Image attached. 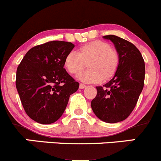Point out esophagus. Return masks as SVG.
I'll list each match as a JSON object with an SVG mask.
<instances>
[{
    "mask_svg": "<svg viewBox=\"0 0 161 161\" xmlns=\"http://www.w3.org/2000/svg\"><path fill=\"white\" fill-rule=\"evenodd\" d=\"M86 87V85L83 83H80L79 84V89H84Z\"/></svg>",
    "mask_w": 161,
    "mask_h": 161,
    "instance_id": "1",
    "label": "esophagus"
}]
</instances>
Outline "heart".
Masks as SVG:
<instances>
[{"instance_id": "heart-1", "label": "heart", "mask_w": 161, "mask_h": 161, "mask_svg": "<svg viewBox=\"0 0 161 161\" xmlns=\"http://www.w3.org/2000/svg\"><path fill=\"white\" fill-rule=\"evenodd\" d=\"M77 53L69 52L64 59V65L71 75H78L87 64L89 70L78 75L86 82H100L113 78L119 66V54L115 48L101 40H95L80 46Z\"/></svg>"}]
</instances>
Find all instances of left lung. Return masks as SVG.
Segmentation results:
<instances>
[{
  "label": "left lung",
  "instance_id": "8db88e82",
  "mask_svg": "<svg viewBox=\"0 0 161 161\" xmlns=\"http://www.w3.org/2000/svg\"><path fill=\"white\" fill-rule=\"evenodd\" d=\"M111 40L119 54V66L113 78L103 86H96L97 93L92 100L95 115L106 123L121 122L130 115L142 91L145 61L138 48L118 36H104Z\"/></svg>",
  "mask_w": 161,
  "mask_h": 161
}]
</instances>
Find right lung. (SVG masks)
<instances>
[{
    "mask_svg": "<svg viewBox=\"0 0 161 161\" xmlns=\"http://www.w3.org/2000/svg\"><path fill=\"white\" fill-rule=\"evenodd\" d=\"M71 42L51 41L31 48L16 71L17 91L26 115L35 122H56L64 112L70 95L79 83L64 68Z\"/></svg>",
    "mask_w": 161,
    "mask_h": 161,
    "instance_id": "add662e5",
    "label": "right lung"
}]
</instances>
